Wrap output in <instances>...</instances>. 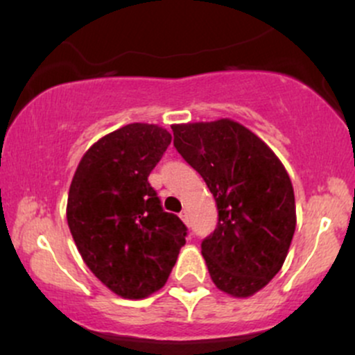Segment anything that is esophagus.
<instances>
[{
  "mask_svg": "<svg viewBox=\"0 0 355 355\" xmlns=\"http://www.w3.org/2000/svg\"><path fill=\"white\" fill-rule=\"evenodd\" d=\"M180 218H182L185 223H190V215H189V211H187V210H182V211H180Z\"/></svg>",
  "mask_w": 355,
  "mask_h": 355,
  "instance_id": "34e87169",
  "label": "esophagus"
}]
</instances>
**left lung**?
Here are the masks:
<instances>
[{"label":"left lung","instance_id":"left-lung-1","mask_svg":"<svg viewBox=\"0 0 355 355\" xmlns=\"http://www.w3.org/2000/svg\"><path fill=\"white\" fill-rule=\"evenodd\" d=\"M173 145L214 195L218 222L202 255L220 291L254 295L284 266L295 232V198L284 165L237 121L173 125Z\"/></svg>","mask_w":355,"mask_h":355}]
</instances>
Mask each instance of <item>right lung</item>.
Wrapping results in <instances>:
<instances>
[{
  "label": "right lung",
  "mask_w": 355,
  "mask_h": 355,
  "mask_svg": "<svg viewBox=\"0 0 355 355\" xmlns=\"http://www.w3.org/2000/svg\"><path fill=\"white\" fill-rule=\"evenodd\" d=\"M170 141L162 126H121L89 146L71 180L73 240L89 270L125 299L160 291L185 245V223L148 183Z\"/></svg>",
  "instance_id": "1"
}]
</instances>
